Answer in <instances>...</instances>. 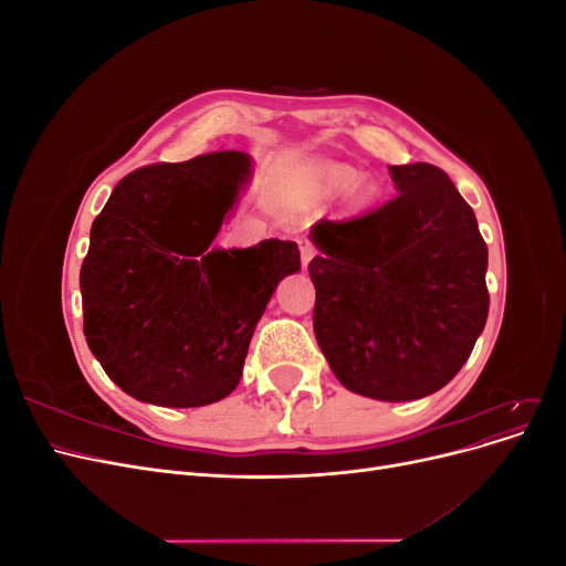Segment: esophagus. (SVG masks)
Masks as SVG:
<instances>
[{
  "label": "esophagus",
  "mask_w": 566,
  "mask_h": 566,
  "mask_svg": "<svg viewBox=\"0 0 566 566\" xmlns=\"http://www.w3.org/2000/svg\"><path fill=\"white\" fill-rule=\"evenodd\" d=\"M297 245H300V254H302V266H306L312 262V256L316 254V250H314L312 241H306V238H300Z\"/></svg>",
  "instance_id": "obj_1"
}]
</instances>
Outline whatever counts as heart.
Wrapping results in <instances>:
<instances>
[{
	"label": "heart",
	"instance_id": "b5f03b06",
	"mask_svg": "<svg viewBox=\"0 0 566 566\" xmlns=\"http://www.w3.org/2000/svg\"><path fill=\"white\" fill-rule=\"evenodd\" d=\"M358 179H361V177H358L356 169L345 167V165L325 167L323 172H321V186H323L328 193H347V191H352L353 186L358 182ZM354 196H356L358 200H368V198H370V188L359 184V186L354 189Z\"/></svg>",
	"mask_w": 566,
	"mask_h": 566
}]
</instances>
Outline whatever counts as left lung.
<instances>
[{
  "mask_svg": "<svg viewBox=\"0 0 566 566\" xmlns=\"http://www.w3.org/2000/svg\"><path fill=\"white\" fill-rule=\"evenodd\" d=\"M397 198L310 231L314 333L335 378L378 401L449 385L489 316V250L453 181L427 163L389 165Z\"/></svg>",
  "mask_w": 566,
  "mask_h": 566,
  "instance_id": "obj_1",
  "label": "left lung"
}]
</instances>
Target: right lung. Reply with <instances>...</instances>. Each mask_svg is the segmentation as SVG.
I'll use <instances>...</instances> for the list:
<instances>
[{
  "label": "right lung",
  "instance_id": "obj_1",
  "mask_svg": "<svg viewBox=\"0 0 566 566\" xmlns=\"http://www.w3.org/2000/svg\"><path fill=\"white\" fill-rule=\"evenodd\" d=\"M250 179L243 150L142 167L94 219L80 271L84 337L129 397L196 408L241 382L256 321L300 271L293 241L212 248Z\"/></svg>",
  "mask_w": 566,
  "mask_h": 566
}]
</instances>
